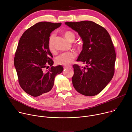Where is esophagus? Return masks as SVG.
I'll return each instance as SVG.
<instances>
[{"label": "esophagus", "mask_w": 132, "mask_h": 132, "mask_svg": "<svg viewBox=\"0 0 132 132\" xmlns=\"http://www.w3.org/2000/svg\"><path fill=\"white\" fill-rule=\"evenodd\" d=\"M72 67L71 65H68V66H64V68H71Z\"/></svg>", "instance_id": "34e87169"}]
</instances>
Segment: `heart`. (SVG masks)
Returning a JSON list of instances; mask_svg holds the SVG:
<instances>
[{
	"label": "heart",
	"instance_id": "1",
	"mask_svg": "<svg viewBox=\"0 0 132 132\" xmlns=\"http://www.w3.org/2000/svg\"><path fill=\"white\" fill-rule=\"evenodd\" d=\"M63 34L65 38L70 42L73 41L75 39V34L71 31H65L64 32ZM55 36L54 34H51L48 41V49L52 53H54L55 51L54 45V41L55 39ZM76 54L74 51L66 52L56 57L55 61L57 64L62 65H67L72 62L73 60L76 57Z\"/></svg>",
	"mask_w": 132,
	"mask_h": 132
}]
</instances>
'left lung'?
I'll return each instance as SVG.
<instances>
[{"instance_id": "1", "label": "left lung", "mask_w": 132, "mask_h": 132, "mask_svg": "<svg viewBox=\"0 0 132 132\" xmlns=\"http://www.w3.org/2000/svg\"><path fill=\"white\" fill-rule=\"evenodd\" d=\"M65 24L80 35L83 49L77 61L86 67L73 65L72 82L75 90L86 96L101 92L111 80L115 73L116 52L108 31L93 22H66Z\"/></svg>"}]
</instances>
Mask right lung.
Here are the masks:
<instances>
[{
	"mask_svg": "<svg viewBox=\"0 0 132 132\" xmlns=\"http://www.w3.org/2000/svg\"><path fill=\"white\" fill-rule=\"evenodd\" d=\"M61 24L39 22L26 30L20 39L15 54L14 66L21 88L34 97L50 91L55 76L63 71L60 65L52 66L53 56L48 46L51 32ZM49 65L51 69L46 71Z\"/></svg>",
	"mask_w": 132,
	"mask_h": 132,
	"instance_id": "1",
	"label": "right lung"
}]
</instances>
